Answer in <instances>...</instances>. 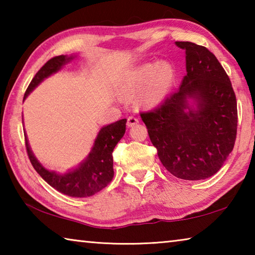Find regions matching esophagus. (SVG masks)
<instances>
[{"label": "esophagus", "mask_w": 255, "mask_h": 255, "mask_svg": "<svg viewBox=\"0 0 255 255\" xmlns=\"http://www.w3.org/2000/svg\"><path fill=\"white\" fill-rule=\"evenodd\" d=\"M137 124H138V119L136 117H133V116H130V117L127 119V126L128 127H132Z\"/></svg>", "instance_id": "esophagus-1"}]
</instances>
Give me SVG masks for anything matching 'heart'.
Listing matches in <instances>:
<instances>
[{
    "label": "heart",
    "instance_id": "heart-1",
    "mask_svg": "<svg viewBox=\"0 0 255 255\" xmlns=\"http://www.w3.org/2000/svg\"><path fill=\"white\" fill-rule=\"evenodd\" d=\"M175 68L167 60L146 63L128 72L120 81L118 92L124 99L138 93L137 105L145 109L157 107L169 97L175 83Z\"/></svg>",
    "mask_w": 255,
    "mask_h": 255
}]
</instances>
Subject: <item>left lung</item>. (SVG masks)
<instances>
[{"label":"left lung","instance_id":"8db88e82","mask_svg":"<svg viewBox=\"0 0 255 255\" xmlns=\"http://www.w3.org/2000/svg\"><path fill=\"white\" fill-rule=\"evenodd\" d=\"M175 45L185 50L187 75L161 107L140 117L171 174L204 180L221 170L234 147L236 97L225 70L206 47L189 41Z\"/></svg>","mask_w":255,"mask_h":255}]
</instances>
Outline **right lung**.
<instances>
[{
    "label": "right lung",
    "mask_w": 255,
    "mask_h": 255,
    "mask_svg": "<svg viewBox=\"0 0 255 255\" xmlns=\"http://www.w3.org/2000/svg\"><path fill=\"white\" fill-rule=\"evenodd\" d=\"M75 57V55H60L49 59L34 75L31 83L29 84L27 91L24 93L23 100L27 99L29 94L42 81L62 70L64 65H66ZM126 123L127 119H122L114 124L103 126L99 130L92 148L86 158L74 169L68 170L65 173H57L56 171L46 169L38 161L31 148H30L28 137L24 131L25 147H27L30 162H31L34 170L37 171V173L57 191L75 198L91 197L103 188H106L114 178L112 152H114V148L118 144V141L125 135Z\"/></svg>",
    "instance_id": "add662e5"
}]
</instances>
